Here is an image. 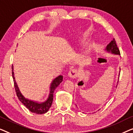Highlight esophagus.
<instances>
[{
	"label": "esophagus",
	"instance_id": "obj_1",
	"mask_svg": "<svg viewBox=\"0 0 133 133\" xmlns=\"http://www.w3.org/2000/svg\"><path fill=\"white\" fill-rule=\"evenodd\" d=\"M68 75L70 77L72 78V79H75L77 76V71L75 69H72L69 71Z\"/></svg>",
	"mask_w": 133,
	"mask_h": 133
}]
</instances>
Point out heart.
I'll return each mask as SVG.
<instances>
[{"label":"heart","instance_id":"1","mask_svg":"<svg viewBox=\"0 0 133 133\" xmlns=\"http://www.w3.org/2000/svg\"><path fill=\"white\" fill-rule=\"evenodd\" d=\"M85 36H83V37H82V41H83V40H85Z\"/></svg>","mask_w":133,"mask_h":133}]
</instances>
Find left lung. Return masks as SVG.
I'll use <instances>...</instances> for the list:
<instances>
[{
	"label": "left lung",
	"instance_id": "1",
	"mask_svg": "<svg viewBox=\"0 0 133 133\" xmlns=\"http://www.w3.org/2000/svg\"><path fill=\"white\" fill-rule=\"evenodd\" d=\"M105 50L108 52H111V54H116V55H121L119 50L118 49L114 39H113V40L107 45L106 48H105Z\"/></svg>",
	"mask_w": 133,
	"mask_h": 133
}]
</instances>
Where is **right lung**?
Returning <instances> with one entry per match:
<instances>
[{
  "mask_svg": "<svg viewBox=\"0 0 133 133\" xmlns=\"http://www.w3.org/2000/svg\"><path fill=\"white\" fill-rule=\"evenodd\" d=\"M13 71V66H12V78H13L14 87H15L16 94H17L18 99H19V101L31 112H34V113L38 114L46 113L49 110V109L50 108V107L52 105L54 90H56V88L62 82L63 76L60 75L58 77H56L54 79H53V81L51 83L50 87V93H49L48 97L47 98V99L45 102H39L34 101H32V100L27 99V98L25 97L22 94V92L19 90V87H18L17 83H16Z\"/></svg>",
  "mask_w": 133,
  "mask_h": 133,
  "instance_id": "add662e5",
  "label": "right lung"
}]
</instances>
